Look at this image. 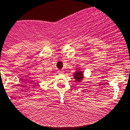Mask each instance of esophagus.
Instances as JSON below:
<instances>
[{
    "label": "esophagus",
    "instance_id": "34e87169",
    "mask_svg": "<svg viewBox=\"0 0 130 130\" xmlns=\"http://www.w3.org/2000/svg\"><path fill=\"white\" fill-rule=\"evenodd\" d=\"M57 73H60V74H61V73H63V72L62 71V70H58V72H57Z\"/></svg>",
    "mask_w": 130,
    "mask_h": 130
}]
</instances>
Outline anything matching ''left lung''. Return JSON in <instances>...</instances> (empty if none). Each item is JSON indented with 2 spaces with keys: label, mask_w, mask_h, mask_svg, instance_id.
I'll use <instances>...</instances> for the list:
<instances>
[{
  "label": "left lung",
  "mask_w": 130,
  "mask_h": 130,
  "mask_svg": "<svg viewBox=\"0 0 130 130\" xmlns=\"http://www.w3.org/2000/svg\"><path fill=\"white\" fill-rule=\"evenodd\" d=\"M73 77H74V79H75L77 82H80L84 77L83 72L77 70L75 72L73 73Z\"/></svg>",
  "instance_id": "1"
}]
</instances>
